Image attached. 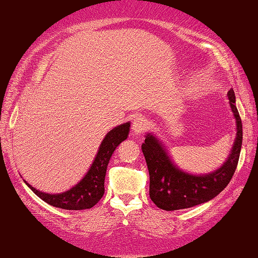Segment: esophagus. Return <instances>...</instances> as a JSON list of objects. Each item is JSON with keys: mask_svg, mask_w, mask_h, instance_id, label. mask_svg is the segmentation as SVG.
I'll return each instance as SVG.
<instances>
[{"mask_svg": "<svg viewBox=\"0 0 258 258\" xmlns=\"http://www.w3.org/2000/svg\"><path fill=\"white\" fill-rule=\"evenodd\" d=\"M147 128H148V121H147L146 118L139 117V118H137L136 120L133 121L132 132L134 134H138V136H140V134L146 132Z\"/></svg>", "mask_w": 258, "mask_h": 258, "instance_id": "1", "label": "esophagus"}]
</instances>
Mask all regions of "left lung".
Masks as SVG:
<instances>
[{"instance_id":"obj_1","label":"left lung","mask_w":258,"mask_h":258,"mask_svg":"<svg viewBox=\"0 0 258 258\" xmlns=\"http://www.w3.org/2000/svg\"><path fill=\"white\" fill-rule=\"evenodd\" d=\"M232 111L236 119V139L227 161L215 172L193 175L177 169L167 156L165 149L153 136L146 137L142 145L148 166L150 183L149 195L159 209L172 211L187 209L210 201L231 181L238 165L242 145V121L235 105L234 91H228Z\"/></svg>"}]
</instances>
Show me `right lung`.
<instances>
[{
    "label": "right lung",
    "mask_w": 258,
    "mask_h": 258,
    "mask_svg": "<svg viewBox=\"0 0 258 258\" xmlns=\"http://www.w3.org/2000/svg\"><path fill=\"white\" fill-rule=\"evenodd\" d=\"M130 132V122L117 126L105 136L100 146L99 153L94 159L91 169L83 180L70 190L62 194H46L34 187L26 185L38 195L41 200L52 207L67 210L89 209L100 201L104 194V178L107 166L114 149L126 140Z\"/></svg>",
    "instance_id": "obj_1"
}]
</instances>
